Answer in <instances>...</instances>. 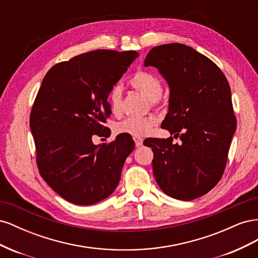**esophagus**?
<instances>
[{"label": "esophagus", "mask_w": 258, "mask_h": 258, "mask_svg": "<svg viewBox=\"0 0 258 258\" xmlns=\"http://www.w3.org/2000/svg\"><path fill=\"white\" fill-rule=\"evenodd\" d=\"M134 140H135V143H136V146L139 147L141 146L143 144V139L142 138H139V137H134Z\"/></svg>", "instance_id": "1"}]
</instances>
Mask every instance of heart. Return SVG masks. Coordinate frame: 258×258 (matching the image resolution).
Listing matches in <instances>:
<instances>
[{
  "instance_id": "b5f03b06",
  "label": "heart",
  "mask_w": 258,
  "mask_h": 258,
  "mask_svg": "<svg viewBox=\"0 0 258 258\" xmlns=\"http://www.w3.org/2000/svg\"><path fill=\"white\" fill-rule=\"evenodd\" d=\"M129 84L132 88L143 93L151 101L156 102L162 93L161 81L155 74L147 71H138L131 76ZM112 113L118 114L121 110L122 89L120 86H114L107 95ZM156 120L152 117H128L116 123L115 132L131 137H145L152 131Z\"/></svg>"
}]
</instances>
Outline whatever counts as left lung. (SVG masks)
Returning <instances> with one entry per match:
<instances>
[{
  "label": "left lung",
  "mask_w": 258,
  "mask_h": 258,
  "mask_svg": "<svg viewBox=\"0 0 258 258\" xmlns=\"http://www.w3.org/2000/svg\"><path fill=\"white\" fill-rule=\"evenodd\" d=\"M144 66L158 69L170 87L169 112L161 127L173 138L147 139L156 182L184 201L204 196L220 182L237 128L227 79L212 60L184 44L152 48Z\"/></svg>",
  "instance_id": "8db88e82"
}]
</instances>
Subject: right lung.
<instances>
[{
  "instance_id": "right-lung-1",
  "label": "right lung",
  "mask_w": 258,
  "mask_h": 258,
  "mask_svg": "<svg viewBox=\"0 0 258 258\" xmlns=\"http://www.w3.org/2000/svg\"><path fill=\"white\" fill-rule=\"evenodd\" d=\"M139 56L137 51L98 49L54 64L45 75L30 114L40 174L59 196L80 206L107 198L119 183L131 136L107 138L112 111L107 95Z\"/></svg>"
}]
</instances>
